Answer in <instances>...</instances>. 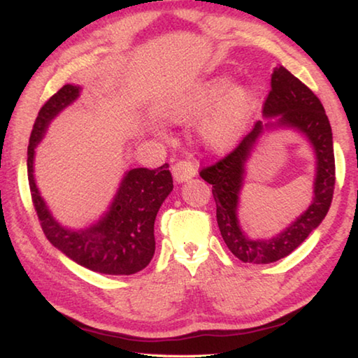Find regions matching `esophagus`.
Wrapping results in <instances>:
<instances>
[{
	"mask_svg": "<svg viewBox=\"0 0 358 358\" xmlns=\"http://www.w3.org/2000/svg\"><path fill=\"white\" fill-rule=\"evenodd\" d=\"M171 173L176 182L182 184V182H187V180H190L192 178H195L196 166L195 163H192L190 160H180L178 163H174L171 168Z\"/></svg>",
	"mask_w": 358,
	"mask_h": 358,
	"instance_id": "34e87169",
	"label": "esophagus"
}]
</instances>
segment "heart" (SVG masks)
<instances>
[{"label":"heart","mask_w":358,"mask_h":358,"mask_svg":"<svg viewBox=\"0 0 358 358\" xmlns=\"http://www.w3.org/2000/svg\"><path fill=\"white\" fill-rule=\"evenodd\" d=\"M256 106L258 97L252 87H234L233 80L220 75L173 100L168 115L173 121L184 122L214 110L201 124L199 135L210 149L227 150L241 140Z\"/></svg>","instance_id":"1"}]
</instances>
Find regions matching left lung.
I'll return each instance as SVG.
<instances>
[{
    "instance_id": "obj_1",
    "label": "left lung",
    "mask_w": 358,
    "mask_h": 358,
    "mask_svg": "<svg viewBox=\"0 0 358 358\" xmlns=\"http://www.w3.org/2000/svg\"><path fill=\"white\" fill-rule=\"evenodd\" d=\"M271 86L262 110L266 121L256 122L233 152L199 173L212 185L217 223L224 243L237 259L250 264H271L292 253L322 223L335 189L334 136L321 100L283 66L273 69ZM278 128L296 129L312 144L317 157L313 199L309 209L278 235L268 240H250L238 220L246 163L262 135Z\"/></svg>"
}]
</instances>
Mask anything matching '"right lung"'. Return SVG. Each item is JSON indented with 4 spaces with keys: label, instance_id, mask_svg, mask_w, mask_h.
<instances>
[{
    "label": "right lung",
    "instance_id": "1",
    "mask_svg": "<svg viewBox=\"0 0 358 358\" xmlns=\"http://www.w3.org/2000/svg\"><path fill=\"white\" fill-rule=\"evenodd\" d=\"M80 85H64L50 97L36 117L28 146V182L41 227L53 247L69 259L105 275H131L143 271L155 252L157 212L173 192L168 163L157 169L131 168L124 173L116 195L99 220L73 229L61 224L41 196L34 179L37 144L59 113L80 97Z\"/></svg>",
    "mask_w": 358,
    "mask_h": 358
}]
</instances>
